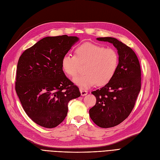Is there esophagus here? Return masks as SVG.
<instances>
[{
    "label": "esophagus",
    "mask_w": 160,
    "mask_h": 160,
    "mask_svg": "<svg viewBox=\"0 0 160 160\" xmlns=\"http://www.w3.org/2000/svg\"><path fill=\"white\" fill-rule=\"evenodd\" d=\"M80 92H81V95L82 96H85V95H87V93H88L87 91L84 90V89H80Z\"/></svg>",
    "instance_id": "1"
}]
</instances>
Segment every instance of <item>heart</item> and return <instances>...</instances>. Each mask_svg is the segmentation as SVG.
<instances>
[{"mask_svg":"<svg viewBox=\"0 0 160 160\" xmlns=\"http://www.w3.org/2000/svg\"><path fill=\"white\" fill-rule=\"evenodd\" d=\"M84 66L85 74L73 78V82L81 89H87L95 85L104 86L111 81L119 65V56L112 48L91 42H85L75 49V56L65 54L62 59L64 72L75 77Z\"/></svg>","mask_w":160,"mask_h":160,"instance_id":"obj_1","label":"heart"}]
</instances>
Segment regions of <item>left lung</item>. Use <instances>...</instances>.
<instances>
[{"label":"left lung","mask_w":160,"mask_h":160,"mask_svg":"<svg viewBox=\"0 0 160 160\" xmlns=\"http://www.w3.org/2000/svg\"><path fill=\"white\" fill-rule=\"evenodd\" d=\"M117 48L119 65L112 79L101 89L91 93L97 98L90 108L93 122L101 128H111L127 118L132 111L141 89V69L136 53L122 42L111 37L98 38Z\"/></svg>","instance_id":"left-lung-1"}]
</instances>
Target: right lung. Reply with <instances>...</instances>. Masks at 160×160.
I'll list each match as a JSON object with an SVG mask.
<instances>
[{"label": "right lung", "mask_w": 160, "mask_h": 160, "mask_svg": "<svg viewBox=\"0 0 160 160\" xmlns=\"http://www.w3.org/2000/svg\"><path fill=\"white\" fill-rule=\"evenodd\" d=\"M79 40L67 35L43 38L19 58L16 92L27 115L43 127L61 124L67 116L68 102L81 96L62 67L63 56Z\"/></svg>", "instance_id": "add662e5"}]
</instances>
